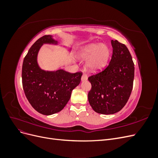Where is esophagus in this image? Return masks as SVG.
I'll return each instance as SVG.
<instances>
[{"mask_svg": "<svg viewBox=\"0 0 158 158\" xmlns=\"http://www.w3.org/2000/svg\"><path fill=\"white\" fill-rule=\"evenodd\" d=\"M87 79H88V76H87V75L85 74H82V78H81V80H82V82H83V81L87 80Z\"/></svg>", "mask_w": 158, "mask_h": 158, "instance_id": "34e87169", "label": "esophagus"}]
</instances>
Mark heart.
Instances as JSON below:
<instances>
[{"label":"heart","instance_id":"heart-1","mask_svg":"<svg viewBox=\"0 0 158 158\" xmlns=\"http://www.w3.org/2000/svg\"><path fill=\"white\" fill-rule=\"evenodd\" d=\"M111 56L107 45L102 44H92L84 47L78 54V59L85 60V69L92 73L102 70L107 66Z\"/></svg>","mask_w":158,"mask_h":158}]
</instances>
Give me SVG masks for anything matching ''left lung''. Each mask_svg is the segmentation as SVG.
I'll list each match as a JSON object with an SVG mask.
<instances>
[{
    "label": "left lung",
    "mask_w": 158,
    "mask_h": 158,
    "mask_svg": "<svg viewBox=\"0 0 158 158\" xmlns=\"http://www.w3.org/2000/svg\"><path fill=\"white\" fill-rule=\"evenodd\" d=\"M113 55L106 69L89 76L92 88L88 101L94 111L110 114L118 112L127 103L131 94L135 64L125 45L111 40Z\"/></svg>",
    "instance_id": "1"
}]
</instances>
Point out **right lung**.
<instances>
[{"label":"right lung","instance_id":"obj_1","mask_svg":"<svg viewBox=\"0 0 158 158\" xmlns=\"http://www.w3.org/2000/svg\"><path fill=\"white\" fill-rule=\"evenodd\" d=\"M57 45L51 35L37 40L23 61L22 78L26 96L37 112L50 115L60 111L68 103L73 91L80 84L82 73L72 74L63 69L42 70L37 63V55L45 44Z\"/></svg>","mask_w":158,"mask_h":158}]
</instances>
